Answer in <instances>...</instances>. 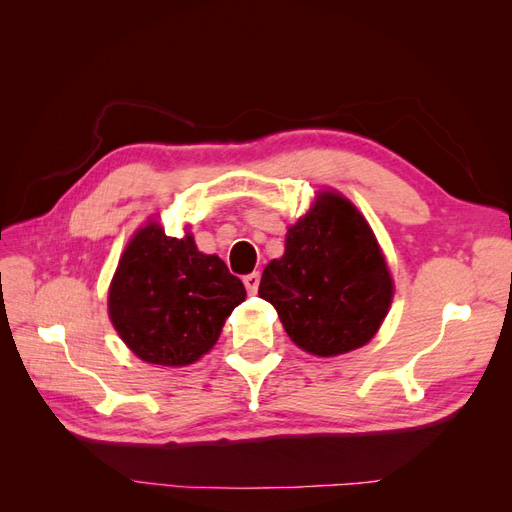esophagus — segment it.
<instances>
[{"label": "esophagus", "instance_id": "esophagus-1", "mask_svg": "<svg viewBox=\"0 0 512 512\" xmlns=\"http://www.w3.org/2000/svg\"><path fill=\"white\" fill-rule=\"evenodd\" d=\"M243 284H245L247 292L254 294V292L258 290V284H260V273L254 271V273H250V275H245V277H243Z\"/></svg>", "mask_w": 512, "mask_h": 512}]
</instances>
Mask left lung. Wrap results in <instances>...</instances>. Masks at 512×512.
Wrapping results in <instances>:
<instances>
[{
  "instance_id": "8db88e82",
  "label": "left lung",
  "mask_w": 512,
  "mask_h": 512,
  "mask_svg": "<svg viewBox=\"0 0 512 512\" xmlns=\"http://www.w3.org/2000/svg\"><path fill=\"white\" fill-rule=\"evenodd\" d=\"M258 294L299 348L337 356L378 333L393 301V277L359 209L342 194L320 192L288 228L286 252L262 271Z\"/></svg>"
}]
</instances>
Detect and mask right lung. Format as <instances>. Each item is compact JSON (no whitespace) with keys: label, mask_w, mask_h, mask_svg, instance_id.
<instances>
[{"label":"right lung","mask_w":512,"mask_h":512,"mask_svg":"<svg viewBox=\"0 0 512 512\" xmlns=\"http://www.w3.org/2000/svg\"><path fill=\"white\" fill-rule=\"evenodd\" d=\"M245 288L224 260L198 252L194 237H166L149 220L130 239L108 290V316L138 359L183 367L207 354Z\"/></svg>","instance_id":"add662e5"}]
</instances>
